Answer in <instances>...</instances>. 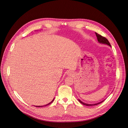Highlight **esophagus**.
Returning <instances> with one entry per match:
<instances>
[{"instance_id":"1","label":"esophagus","mask_w":128,"mask_h":128,"mask_svg":"<svg viewBox=\"0 0 128 128\" xmlns=\"http://www.w3.org/2000/svg\"><path fill=\"white\" fill-rule=\"evenodd\" d=\"M67 75H68V76H72V72L69 71V72H67Z\"/></svg>"}]
</instances>
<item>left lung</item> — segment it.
Here are the masks:
<instances>
[{
  "label": "left lung",
  "mask_w": 128,
  "mask_h": 128,
  "mask_svg": "<svg viewBox=\"0 0 128 128\" xmlns=\"http://www.w3.org/2000/svg\"><path fill=\"white\" fill-rule=\"evenodd\" d=\"M96 37H97V40H98V41L99 42H100V43L101 44H106V45H109L111 47V45L110 43V42H108V40H107V39H106V38L105 37H104L101 35H100V34H98L97 33H96ZM78 101L81 103L82 104H84V105L86 106H94V105H96V104H98L102 102L104 100H103V101H102L101 102H99L98 103H96V104H86V103H84L83 102H82V101L80 99H78Z\"/></svg>",
  "instance_id": "1"
}]
</instances>
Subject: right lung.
Instances as JSON below:
<instances>
[{
    "instance_id": "right-lung-1",
    "label": "right lung",
    "mask_w": 128,
    "mask_h": 128,
    "mask_svg": "<svg viewBox=\"0 0 128 128\" xmlns=\"http://www.w3.org/2000/svg\"><path fill=\"white\" fill-rule=\"evenodd\" d=\"M54 98L52 101L50 102V103H48V104H45V105H44V106H36V107H43V106H47V105H48V104H51V103H52L54 101Z\"/></svg>"
}]
</instances>
